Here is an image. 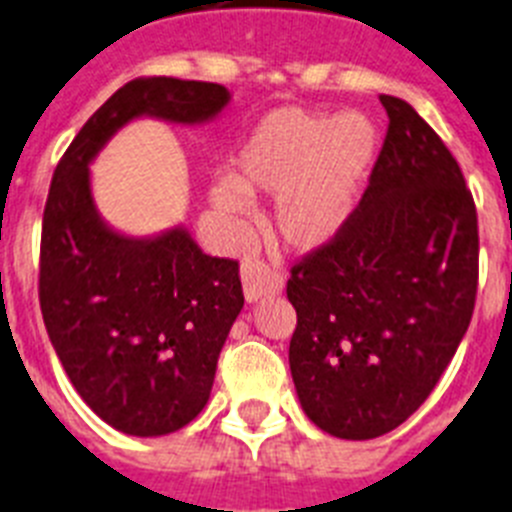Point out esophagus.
Listing matches in <instances>:
<instances>
[{"mask_svg":"<svg viewBox=\"0 0 512 512\" xmlns=\"http://www.w3.org/2000/svg\"><path fill=\"white\" fill-rule=\"evenodd\" d=\"M242 286L247 301H260L265 296H275L283 291V278L278 270H273L265 262H247L242 268Z\"/></svg>","mask_w":512,"mask_h":512,"instance_id":"34e87169","label":"esophagus"}]
</instances>
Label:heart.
Masks as SVG:
<instances>
[{"label": "heart", "mask_w": 512, "mask_h": 512, "mask_svg": "<svg viewBox=\"0 0 512 512\" xmlns=\"http://www.w3.org/2000/svg\"><path fill=\"white\" fill-rule=\"evenodd\" d=\"M381 136L366 113L283 108L262 118L234 154V180L213 185L219 211L239 216L248 195L278 198L275 226L293 250L337 237L379 154Z\"/></svg>", "instance_id": "b5f03b06"}]
</instances>
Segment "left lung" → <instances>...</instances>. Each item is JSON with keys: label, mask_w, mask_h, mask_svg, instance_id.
I'll return each mask as SVG.
<instances>
[{"label": "left lung", "mask_w": 512, "mask_h": 512, "mask_svg": "<svg viewBox=\"0 0 512 512\" xmlns=\"http://www.w3.org/2000/svg\"><path fill=\"white\" fill-rule=\"evenodd\" d=\"M337 237L291 265L296 394L324 433L368 441L430 397L474 314L477 206L461 167L410 102Z\"/></svg>", "instance_id": "8db88e82"}]
</instances>
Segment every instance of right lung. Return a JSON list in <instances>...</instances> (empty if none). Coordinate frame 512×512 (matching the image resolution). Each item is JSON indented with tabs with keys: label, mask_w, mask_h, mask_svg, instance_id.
<instances>
[{
	"label": "right lung",
	"mask_w": 512,
	"mask_h": 512,
	"mask_svg": "<svg viewBox=\"0 0 512 512\" xmlns=\"http://www.w3.org/2000/svg\"><path fill=\"white\" fill-rule=\"evenodd\" d=\"M226 102V87L213 82L131 79L53 170L38 275L43 322L79 397L121 433L167 435L198 417L244 293L239 262L201 252L185 229L157 239L108 229L87 164L136 115L198 123Z\"/></svg>",
	"instance_id": "right-lung-1"
}]
</instances>
